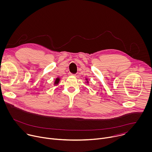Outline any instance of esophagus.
<instances>
[{
  "label": "esophagus",
  "instance_id": "1",
  "mask_svg": "<svg viewBox=\"0 0 152 152\" xmlns=\"http://www.w3.org/2000/svg\"><path fill=\"white\" fill-rule=\"evenodd\" d=\"M69 75H70V76H75V75H74V74H72V73H69Z\"/></svg>",
  "mask_w": 152,
  "mask_h": 152
}]
</instances>
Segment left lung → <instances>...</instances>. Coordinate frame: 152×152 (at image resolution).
Instances as JSON below:
<instances>
[{
	"label": "left lung",
	"mask_w": 152,
	"mask_h": 152,
	"mask_svg": "<svg viewBox=\"0 0 152 152\" xmlns=\"http://www.w3.org/2000/svg\"><path fill=\"white\" fill-rule=\"evenodd\" d=\"M85 80H87V81H86V83H89V81L88 80V79H85Z\"/></svg>",
	"instance_id": "obj_1"
}]
</instances>
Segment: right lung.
Here are the masks:
<instances>
[{
	"label": "right lung",
	"mask_w": 152,
	"mask_h": 152,
	"mask_svg": "<svg viewBox=\"0 0 152 152\" xmlns=\"http://www.w3.org/2000/svg\"><path fill=\"white\" fill-rule=\"evenodd\" d=\"M60 77H57L56 79V80H55V82H54V85H58V83H59V82H60Z\"/></svg>",
	"instance_id": "add662e5"
}]
</instances>
